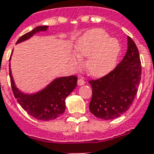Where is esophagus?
Wrapping results in <instances>:
<instances>
[{"mask_svg":"<svg viewBox=\"0 0 154 154\" xmlns=\"http://www.w3.org/2000/svg\"><path fill=\"white\" fill-rule=\"evenodd\" d=\"M85 84V81L84 79H82V78H80V79H78V81H77V85H83Z\"/></svg>","mask_w":154,"mask_h":154,"instance_id":"34e87169","label":"esophagus"}]
</instances>
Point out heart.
<instances>
[{
    "instance_id": "heart-1",
    "label": "heart",
    "mask_w": 154,
    "mask_h": 154,
    "mask_svg": "<svg viewBox=\"0 0 154 154\" xmlns=\"http://www.w3.org/2000/svg\"><path fill=\"white\" fill-rule=\"evenodd\" d=\"M76 50L81 57H88L86 66L89 74L103 77L116 66L120 53V44L116 38H108L103 30L92 29L78 40ZM72 63L75 67L80 68L82 65L81 57L74 55Z\"/></svg>"
}]
</instances>
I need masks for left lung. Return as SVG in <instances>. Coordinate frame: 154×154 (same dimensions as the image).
Wrapping results in <instances>:
<instances>
[{
  "label": "left lung",
  "mask_w": 154,
  "mask_h": 154,
  "mask_svg": "<svg viewBox=\"0 0 154 154\" xmlns=\"http://www.w3.org/2000/svg\"><path fill=\"white\" fill-rule=\"evenodd\" d=\"M126 55L113 70L97 80H91L92 97L89 110L96 117L112 119L132 105L141 81L142 65L137 46L127 37Z\"/></svg>",
  "instance_id": "1"
}]
</instances>
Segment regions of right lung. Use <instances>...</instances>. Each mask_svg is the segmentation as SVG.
I'll return each instance as SVG.
<instances>
[{
  "label": "right lung",
  "instance_id": "1",
  "mask_svg": "<svg viewBox=\"0 0 154 154\" xmlns=\"http://www.w3.org/2000/svg\"><path fill=\"white\" fill-rule=\"evenodd\" d=\"M49 26H39L20 37L16 43L27 40L37 32L47 31ZM10 81L12 92L24 111L38 120L50 121L55 119L64 113L65 100L76 88L77 77L69 76L57 78L47 88L35 94L27 95L21 92L15 85L11 69H9Z\"/></svg>",
  "mask_w": 154,
  "mask_h": 154
}]
</instances>
